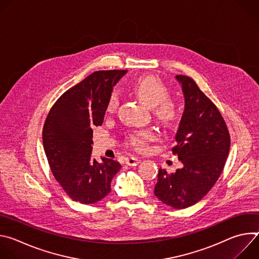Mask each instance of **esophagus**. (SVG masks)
<instances>
[{
  "label": "esophagus",
  "mask_w": 259,
  "mask_h": 259,
  "mask_svg": "<svg viewBox=\"0 0 259 259\" xmlns=\"http://www.w3.org/2000/svg\"><path fill=\"white\" fill-rule=\"evenodd\" d=\"M125 163H126L128 166L133 167V166H137V165L140 163V160L137 159V158L131 157V158H127V159L125 160Z\"/></svg>",
  "instance_id": "1"
}]
</instances>
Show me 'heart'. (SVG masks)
Returning a JSON list of instances; mask_svg holds the SVG:
<instances>
[{"mask_svg":"<svg viewBox=\"0 0 259 259\" xmlns=\"http://www.w3.org/2000/svg\"><path fill=\"white\" fill-rule=\"evenodd\" d=\"M132 90L150 107H155L156 116L163 122L170 123L176 118L177 106L173 101L168 99L170 97V90L160 79L151 76L139 78L133 83ZM119 92L113 91L107 101V112H115L119 105ZM154 138L155 133L151 130L139 131L130 135L129 144L135 149H142L147 141Z\"/></svg>","mask_w":259,"mask_h":259,"instance_id":"1","label":"heart"}]
</instances>
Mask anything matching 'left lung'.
<instances>
[{"instance_id":"1","label":"left lung","mask_w":259,"mask_h":259,"mask_svg":"<svg viewBox=\"0 0 259 259\" xmlns=\"http://www.w3.org/2000/svg\"><path fill=\"white\" fill-rule=\"evenodd\" d=\"M184 110L172 149L183 167L169 174L159 169L155 196L174 209L191 207L213 188L224 170L231 138L215 104L190 77L177 75Z\"/></svg>"}]
</instances>
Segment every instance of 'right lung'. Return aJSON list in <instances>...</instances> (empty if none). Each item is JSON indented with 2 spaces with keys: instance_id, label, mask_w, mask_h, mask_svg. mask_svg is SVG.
I'll return each mask as SVG.
<instances>
[{
  "instance_id": "right-lung-1",
  "label": "right lung",
  "mask_w": 259,
  "mask_h": 259,
  "mask_svg": "<svg viewBox=\"0 0 259 259\" xmlns=\"http://www.w3.org/2000/svg\"><path fill=\"white\" fill-rule=\"evenodd\" d=\"M127 70H99L65 91L54 103L43 128L45 154L55 179L68 197L95 204L110 193L121 164L92 158L93 128L101 126L113 87Z\"/></svg>"
}]
</instances>
